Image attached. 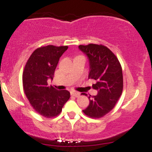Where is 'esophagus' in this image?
Segmentation results:
<instances>
[{
  "mask_svg": "<svg viewBox=\"0 0 152 152\" xmlns=\"http://www.w3.org/2000/svg\"><path fill=\"white\" fill-rule=\"evenodd\" d=\"M71 94L72 95V96H75V97H78V96H79V95H80L79 92H78V91H71Z\"/></svg>",
  "mask_w": 152,
  "mask_h": 152,
  "instance_id": "obj_1",
  "label": "esophagus"
}]
</instances>
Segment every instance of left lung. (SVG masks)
<instances>
[{
  "label": "left lung",
  "instance_id": "1",
  "mask_svg": "<svg viewBox=\"0 0 152 152\" xmlns=\"http://www.w3.org/2000/svg\"><path fill=\"white\" fill-rule=\"evenodd\" d=\"M79 48L87 56L88 78L96 81L92 88L97 91V94L88 97L89 104L83 112L91 118H102L113 109L122 94V68L116 56L105 46L89 44Z\"/></svg>",
  "mask_w": 152,
  "mask_h": 152
}]
</instances>
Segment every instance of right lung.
<instances>
[{
    "mask_svg": "<svg viewBox=\"0 0 152 152\" xmlns=\"http://www.w3.org/2000/svg\"><path fill=\"white\" fill-rule=\"evenodd\" d=\"M67 49L68 46L42 47L33 52L25 66L22 76L25 94L35 111L45 118L59 115L70 98L67 90L60 91L48 84Z\"/></svg>",
    "mask_w": 152,
    "mask_h": 152,
    "instance_id": "right-lung-1",
    "label": "right lung"
}]
</instances>
